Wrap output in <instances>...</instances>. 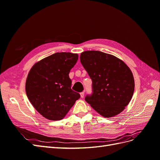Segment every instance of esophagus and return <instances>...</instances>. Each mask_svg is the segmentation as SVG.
Returning <instances> with one entry per match:
<instances>
[{
  "instance_id": "34e87169",
  "label": "esophagus",
  "mask_w": 160,
  "mask_h": 160,
  "mask_svg": "<svg viewBox=\"0 0 160 160\" xmlns=\"http://www.w3.org/2000/svg\"><path fill=\"white\" fill-rule=\"evenodd\" d=\"M84 91H83V92H81V93H80V95H81V98H83V97H84Z\"/></svg>"
}]
</instances>
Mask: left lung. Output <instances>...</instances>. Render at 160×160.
<instances>
[{
  "mask_svg": "<svg viewBox=\"0 0 160 160\" xmlns=\"http://www.w3.org/2000/svg\"><path fill=\"white\" fill-rule=\"evenodd\" d=\"M80 61L92 80V93L86 95L87 102L105 118L122 112L135 88L129 67L116 57L99 51L83 52Z\"/></svg>",
  "mask_w": 160,
  "mask_h": 160,
  "instance_id": "8db88e82",
  "label": "left lung"
}]
</instances>
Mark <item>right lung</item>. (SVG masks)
<instances>
[{
    "label": "right lung",
    "mask_w": 160,
    "mask_h": 160,
    "mask_svg": "<svg viewBox=\"0 0 160 160\" xmlns=\"http://www.w3.org/2000/svg\"><path fill=\"white\" fill-rule=\"evenodd\" d=\"M77 60V54L56 52L37 62L28 72L27 95L44 118L62 119L80 98V94L71 89L69 76Z\"/></svg>",
    "instance_id": "1"
}]
</instances>
